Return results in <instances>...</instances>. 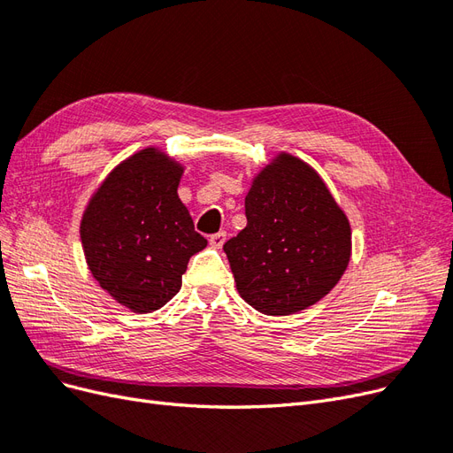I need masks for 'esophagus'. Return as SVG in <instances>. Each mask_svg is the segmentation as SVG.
Listing matches in <instances>:
<instances>
[{
  "label": "esophagus",
  "mask_w": 453,
  "mask_h": 453,
  "mask_svg": "<svg viewBox=\"0 0 453 453\" xmlns=\"http://www.w3.org/2000/svg\"><path fill=\"white\" fill-rule=\"evenodd\" d=\"M225 240H226V232H217V234L210 236V245H211V248H215V250H221Z\"/></svg>",
  "instance_id": "1"
}]
</instances>
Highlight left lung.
Here are the masks:
<instances>
[{
    "instance_id": "1",
    "label": "left lung",
    "mask_w": 453,
    "mask_h": 453,
    "mask_svg": "<svg viewBox=\"0 0 453 453\" xmlns=\"http://www.w3.org/2000/svg\"><path fill=\"white\" fill-rule=\"evenodd\" d=\"M245 226L223 250L242 298L266 315H289L321 300L346 272L348 217L313 168L280 155L245 196Z\"/></svg>"
}]
</instances>
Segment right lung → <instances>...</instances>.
<instances>
[{
  "label": "right lung",
  "mask_w": 453,
  "mask_h": 453,
  "mask_svg": "<svg viewBox=\"0 0 453 453\" xmlns=\"http://www.w3.org/2000/svg\"><path fill=\"white\" fill-rule=\"evenodd\" d=\"M181 173L166 155L143 149L109 173L81 221L92 276L132 311L172 300L188 258L208 245L177 196Z\"/></svg>",
  "instance_id": "add662e5"
}]
</instances>
